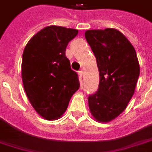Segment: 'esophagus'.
<instances>
[{
	"mask_svg": "<svg viewBox=\"0 0 152 152\" xmlns=\"http://www.w3.org/2000/svg\"><path fill=\"white\" fill-rule=\"evenodd\" d=\"M79 76H84L83 71H79Z\"/></svg>",
	"mask_w": 152,
	"mask_h": 152,
	"instance_id": "obj_1",
	"label": "esophagus"
}]
</instances>
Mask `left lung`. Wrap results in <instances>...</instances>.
<instances>
[{
	"label": "left lung",
	"mask_w": 152,
	"mask_h": 152,
	"mask_svg": "<svg viewBox=\"0 0 152 152\" xmlns=\"http://www.w3.org/2000/svg\"><path fill=\"white\" fill-rule=\"evenodd\" d=\"M85 36L99 72L98 91L88 97L89 108L96 120L108 123L124 112L134 94L138 59L135 48L118 29L86 30Z\"/></svg>",
	"instance_id": "8db88e82"
}]
</instances>
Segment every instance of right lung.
Returning a JSON list of instances; mask_svg holds the SVG:
<instances>
[{
	"instance_id": "add662e5",
	"label": "right lung",
	"mask_w": 152,
	"mask_h": 152,
	"mask_svg": "<svg viewBox=\"0 0 152 152\" xmlns=\"http://www.w3.org/2000/svg\"><path fill=\"white\" fill-rule=\"evenodd\" d=\"M77 29L51 25L32 37L22 57V80L28 100L40 116L58 119L80 87L78 75L66 57Z\"/></svg>"
}]
</instances>
